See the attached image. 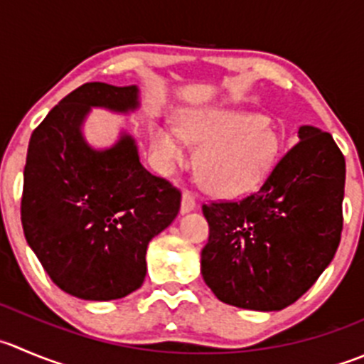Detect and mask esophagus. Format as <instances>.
Wrapping results in <instances>:
<instances>
[{
	"instance_id": "esophagus-1",
	"label": "esophagus",
	"mask_w": 364,
	"mask_h": 364,
	"mask_svg": "<svg viewBox=\"0 0 364 364\" xmlns=\"http://www.w3.org/2000/svg\"><path fill=\"white\" fill-rule=\"evenodd\" d=\"M197 206V199L190 190H185L183 192V199H181V213H188V211L196 210Z\"/></svg>"
}]
</instances>
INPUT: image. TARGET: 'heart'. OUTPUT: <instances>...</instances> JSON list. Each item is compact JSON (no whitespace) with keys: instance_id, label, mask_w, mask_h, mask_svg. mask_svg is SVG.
I'll list each match as a JSON object with an SVG mask.
<instances>
[{"instance_id":"heart-1","label":"heart","mask_w":364,"mask_h":364,"mask_svg":"<svg viewBox=\"0 0 364 364\" xmlns=\"http://www.w3.org/2000/svg\"><path fill=\"white\" fill-rule=\"evenodd\" d=\"M179 121L185 139L200 147V181L218 196H238L252 188L281 151L279 133L252 112L200 108L185 112ZM153 147L167 167L185 160L181 135L167 126H154Z\"/></svg>"}]
</instances>
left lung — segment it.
Masks as SVG:
<instances>
[{
    "mask_svg": "<svg viewBox=\"0 0 364 364\" xmlns=\"http://www.w3.org/2000/svg\"><path fill=\"white\" fill-rule=\"evenodd\" d=\"M299 142L259 188L203 204L210 238L200 252L204 283L225 304L277 311L315 284L343 229L345 156L331 133L299 129Z\"/></svg>",
    "mask_w": 364,
    "mask_h": 364,
    "instance_id": "8db88e82",
    "label": "left lung"
}]
</instances>
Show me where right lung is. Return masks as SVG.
Returning <instances> with one entry per match:
<instances>
[{
    "label": "right lung",
    "mask_w": 364,
    "mask_h": 364,
    "mask_svg": "<svg viewBox=\"0 0 364 364\" xmlns=\"http://www.w3.org/2000/svg\"><path fill=\"white\" fill-rule=\"evenodd\" d=\"M136 87L85 83L33 129L21 222L53 283L85 301H114L142 287L147 243L181 208V192L142 167L132 136L94 151L80 126L90 107L136 108Z\"/></svg>",
    "instance_id": "1"
}]
</instances>
